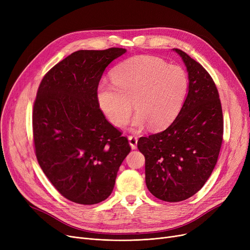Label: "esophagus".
<instances>
[{
  "label": "esophagus",
  "mask_w": 250,
  "mask_h": 250,
  "mask_svg": "<svg viewBox=\"0 0 250 250\" xmlns=\"http://www.w3.org/2000/svg\"><path fill=\"white\" fill-rule=\"evenodd\" d=\"M128 142H129V145H130V147H132L133 150L137 149L138 138L136 136H128Z\"/></svg>",
  "instance_id": "obj_1"
}]
</instances>
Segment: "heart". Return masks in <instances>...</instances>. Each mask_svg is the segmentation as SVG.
Returning a JSON list of instances; mask_svg holds the SVG:
<instances>
[{
	"label": "heart",
	"mask_w": 250,
	"mask_h": 250,
	"mask_svg": "<svg viewBox=\"0 0 250 250\" xmlns=\"http://www.w3.org/2000/svg\"><path fill=\"white\" fill-rule=\"evenodd\" d=\"M111 80L98 84L96 98L102 112L118 127L127 124L132 101L138 111L135 128L147 124L152 129L167 126L180 111L188 86L185 70L152 56H136L118 63Z\"/></svg>",
	"instance_id": "b5f03b06"
}]
</instances>
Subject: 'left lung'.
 I'll list each match as a JSON object with an SVG mask.
<instances>
[{
  "label": "left lung",
  "mask_w": 250,
  "mask_h": 250,
  "mask_svg": "<svg viewBox=\"0 0 250 250\" xmlns=\"http://www.w3.org/2000/svg\"><path fill=\"white\" fill-rule=\"evenodd\" d=\"M173 50L188 72L187 99L165 130L138 141V149L145 156L149 191L170 203L185 201L204 187L217 163L224 128L212 77L185 51Z\"/></svg>",
  "instance_id": "left-lung-1"
}]
</instances>
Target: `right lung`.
<instances>
[{
	"instance_id": "obj_1",
	"label": "right lung",
	"mask_w": 250,
	"mask_h": 250,
	"mask_svg": "<svg viewBox=\"0 0 250 250\" xmlns=\"http://www.w3.org/2000/svg\"><path fill=\"white\" fill-rule=\"evenodd\" d=\"M126 49L78 50L43 77L33 105L35 155L51 185L81 205L106 200L130 151L99 108L96 90L105 68Z\"/></svg>"
}]
</instances>
